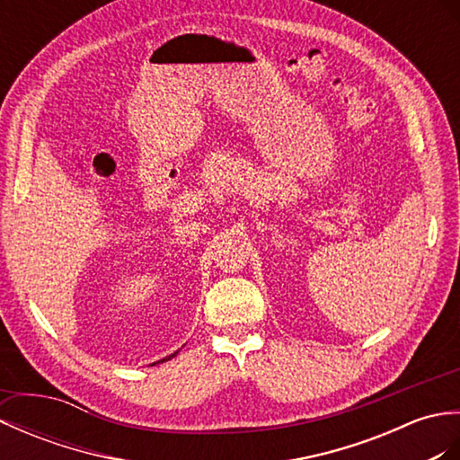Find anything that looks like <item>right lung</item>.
I'll return each instance as SVG.
<instances>
[{"label": "right lung", "mask_w": 460, "mask_h": 460, "mask_svg": "<svg viewBox=\"0 0 460 460\" xmlns=\"http://www.w3.org/2000/svg\"><path fill=\"white\" fill-rule=\"evenodd\" d=\"M172 356H177V352H175V354H171V356H167V358H163L161 362H167V360H171V358H172Z\"/></svg>", "instance_id": "right-lung-1"}]
</instances>
